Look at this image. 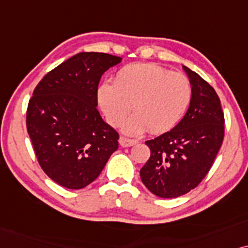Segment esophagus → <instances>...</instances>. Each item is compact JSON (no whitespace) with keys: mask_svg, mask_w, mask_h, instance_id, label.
Listing matches in <instances>:
<instances>
[{"mask_svg":"<svg viewBox=\"0 0 248 248\" xmlns=\"http://www.w3.org/2000/svg\"><path fill=\"white\" fill-rule=\"evenodd\" d=\"M119 143L122 147H129V146H133V145L137 144V140H130V138H127V137H120V140H119Z\"/></svg>","mask_w":248,"mask_h":248,"instance_id":"1","label":"esophagus"}]
</instances>
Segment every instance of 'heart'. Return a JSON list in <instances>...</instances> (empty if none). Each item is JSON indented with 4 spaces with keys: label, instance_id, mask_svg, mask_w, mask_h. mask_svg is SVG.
I'll return each mask as SVG.
<instances>
[{
    "label": "heart",
    "instance_id": "b5f03b06",
    "mask_svg": "<svg viewBox=\"0 0 248 248\" xmlns=\"http://www.w3.org/2000/svg\"><path fill=\"white\" fill-rule=\"evenodd\" d=\"M191 84L180 72H171L153 63L122 68L114 82H102L97 100L108 122L118 126L133 110L136 114L124 124L129 135L163 133L179 122L189 107Z\"/></svg>",
    "mask_w": 248,
    "mask_h": 248
}]
</instances>
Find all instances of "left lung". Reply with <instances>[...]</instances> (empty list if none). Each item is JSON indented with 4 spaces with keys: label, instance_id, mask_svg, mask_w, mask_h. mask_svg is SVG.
I'll list each match as a JSON object with an SVG mask.
<instances>
[{
    "label": "left lung",
    "instance_id": "1",
    "mask_svg": "<svg viewBox=\"0 0 248 248\" xmlns=\"http://www.w3.org/2000/svg\"><path fill=\"white\" fill-rule=\"evenodd\" d=\"M191 84L189 108L170 131L146 140L151 156L140 169L146 188L162 199L185 195L209 172L222 145L224 115L209 82L183 65Z\"/></svg>",
    "mask_w": 248,
    "mask_h": 248
}]
</instances>
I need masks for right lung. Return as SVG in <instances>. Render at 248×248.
I'll return each instance as SVG.
<instances>
[{
    "label": "right lung",
    "instance_id": "1",
    "mask_svg": "<svg viewBox=\"0 0 248 248\" xmlns=\"http://www.w3.org/2000/svg\"><path fill=\"white\" fill-rule=\"evenodd\" d=\"M122 59L81 52L38 82L29 100L27 131L43 171L69 189H80L100 176L119 135L100 115L102 75Z\"/></svg>",
    "mask_w": 248,
    "mask_h": 248
}]
</instances>
